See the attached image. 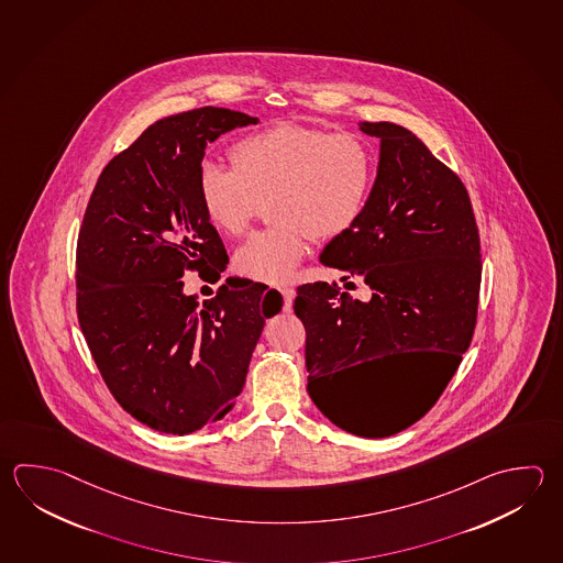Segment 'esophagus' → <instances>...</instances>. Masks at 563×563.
<instances>
[{
	"label": "esophagus",
	"mask_w": 563,
	"mask_h": 563,
	"mask_svg": "<svg viewBox=\"0 0 563 563\" xmlns=\"http://www.w3.org/2000/svg\"><path fill=\"white\" fill-rule=\"evenodd\" d=\"M280 290V295L285 298V310H290L292 308V300L297 297V290L292 287H283L278 288Z\"/></svg>",
	"instance_id": "34e87169"
}]
</instances>
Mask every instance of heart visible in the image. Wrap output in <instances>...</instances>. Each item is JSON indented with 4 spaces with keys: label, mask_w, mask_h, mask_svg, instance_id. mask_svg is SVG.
Instances as JSON below:
<instances>
[{
    "label": "heart",
    "mask_w": 563,
    "mask_h": 563,
    "mask_svg": "<svg viewBox=\"0 0 563 563\" xmlns=\"http://www.w3.org/2000/svg\"><path fill=\"white\" fill-rule=\"evenodd\" d=\"M233 169L202 163L197 192L207 221L227 236L243 234L261 202L275 221L236 251L244 276L285 283L307 255L310 236L330 241L361 221L376 161L356 135H330L302 125H275L234 141Z\"/></svg>",
    "instance_id": "b5f03b06"
}]
</instances>
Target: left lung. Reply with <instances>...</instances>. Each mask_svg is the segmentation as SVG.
Instances as JSON below:
<instances>
[{
	"label": "left lung",
	"mask_w": 563,
	"mask_h": 563,
	"mask_svg": "<svg viewBox=\"0 0 563 563\" xmlns=\"http://www.w3.org/2000/svg\"><path fill=\"white\" fill-rule=\"evenodd\" d=\"M380 139L378 169L361 221L332 239L320 265L372 288L362 302L329 283L297 288L307 329L308 396L332 424L362 438L398 434L444 393L474 334L482 278L472 202L456 173L410 129L361 123ZM386 351L432 353L435 366L393 407L374 411L357 368Z\"/></svg>",
	"instance_id": "left-lung-1"
}]
</instances>
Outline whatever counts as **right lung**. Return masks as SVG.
Wrapping results in <instances>:
<instances>
[{
  "instance_id": "obj_1",
  "label": "right lung",
  "mask_w": 563,
  "mask_h": 563,
  "mask_svg": "<svg viewBox=\"0 0 563 563\" xmlns=\"http://www.w3.org/2000/svg\"><path fill=\"white\" fill-rule=\"evenodd\" d=\"M258 119L201 107L159 119L107 163L77 241V317L107 388L165 434H191L236 404L280 292L229 276L211 302L185 295L195 268L219 280L223 241L199 202L205 148Z\"/></svg>"
}]
</instances>
